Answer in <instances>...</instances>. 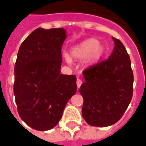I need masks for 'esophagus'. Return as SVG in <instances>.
<instances>
[{
  "label": "esophagus",
  "mask_w": 146,
  "mask_h": 146,
  "mask_svg": "<svg viewBox=\"0 0 146 146\" xmlns=\"http://www.w3.org/2000/svg\"><path fill=\"white\" fill-rule=\"evenodd\" d=\"M82 84V80H80V79H77V80H76V85H77V87L78 88H80V86H81Z\"/></svg>",
  "instance_id": "obj_1"
}]
</instances>
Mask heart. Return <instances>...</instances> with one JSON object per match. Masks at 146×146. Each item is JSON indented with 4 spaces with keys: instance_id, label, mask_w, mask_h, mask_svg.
<instances>
[{
    "instance_id": "1",
    "label": "heart",
    "mask_w": 146,
    "mask_h": 146,
    "mask_svg": "<svg viewBox=\"0 0 146 146\" xmlns=\"http://www.w3.org/2000/svg\"><path fill=\"white\" fill-rule=\"evenodd\" d=\"M105 52V47L97 38H89L83 42L74 46L70 50L71 56L76 59H84L86 58L87 63L94 64L100 60ZM66 61L70 63L71 59L68 55L65 54Z\"/></svg>"
}]
</instances>
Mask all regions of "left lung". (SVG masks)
Returning a JSON list of instances; mask_svg holds the SVG:
<instances>
[{"label": "left lung", "instance_id": "8db88e82", "mask_svg": "<svg viewBox=\"0 0 146 146\" xmlns=\"http://www.w3.org/2000/svg\"><path fill=\"white\" fill-rule=\"evenodd\" d=\"M114 48L108 59L83 72L79 92L84 98L82 115L88 125L107 127L122 117L133 93L131 60L120 40L112 38Z\"/></svg>", "mask_w": 146, "mask_h": 146}]
</instances>
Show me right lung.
Returning a JSON list of instances; mask_svg holds the SVG:
<instances>
[{"mask_svg": "<svg viewBox=\"0 0 146 146\" xmlns=\"http://www.w3.org/2000/svg\"><path fill=\"white\" fill-rule=\"evenodd\" d=\"M67 35L59 29H35L21 43L15 66L14 94L19 116L35 130L53 128L76 94L75 75L61 74V49Z\"/></svg>", "mask_w": 146, "mask_h": 146, "instance_id": "right-lung-1", "label": "right lung"}]
</instances>
